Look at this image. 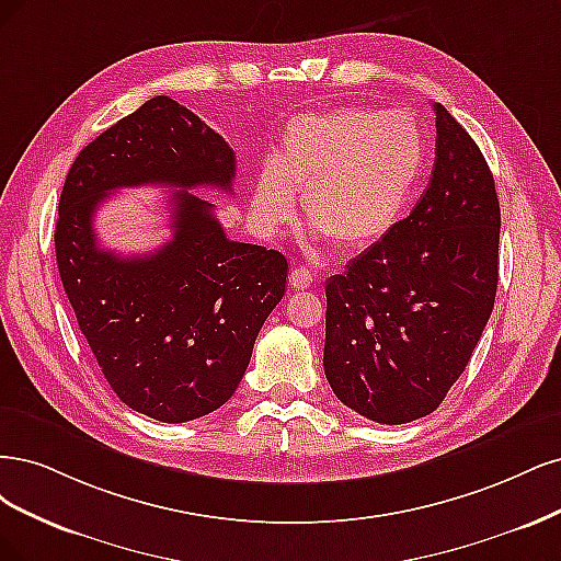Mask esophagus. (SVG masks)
<instances>
[{
  "instance_id": "34e87169",
  "label": "esophagus",
  "mask_w": 561,
  "mask_h": 561,
  "mask_svg": "<svg viewBox=\"0 0 561 561\" xmlns=\"http://www.w3.org/2000/svg\"><path fill=\"white\" fill-rule=\"evenodd\" d=\"M312 282H314V275L302 265H296L291 270V275H288V284H291L294 291H305V288L312 286Z\"/></svg>"
}]
</instances>
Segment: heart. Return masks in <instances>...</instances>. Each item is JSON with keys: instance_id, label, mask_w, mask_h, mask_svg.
I'll return each instance as SVG.
<instances>
[{"instance_id": "obj_1", "label": "heart", "mask_w": 561, "mask_h": 561, "mask_svg": "<svg viewBox=\"0 0 561 561\" xmlns=\"http://www.w3.org/2000/svg\"><path fill=\"white\" fill-rule=\"evenodd\" d=\"M424 168L426 137L403 112H307L286 121L256 172L251 209L265 232H275L294 211V191H302L312 232L360 249L401 221Z\"/></svg>"}]
</instances>
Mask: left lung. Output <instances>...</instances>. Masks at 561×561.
I'll return each instance as SVG.
<instances>
[{
	"label": "left lung",
	"instance_id": "1",
	"mask_svg": "<svg viewBox=\"0 0 561 561\" xmlns=\"http://www.w3.org/2000/svg\"><path fill=\"white\" fill-rule=\"evenodd\" d=\"M436 165L410 216L327 282L323 370L377 424L436 410L468 366L499 284L501 209L473 137L433 104Z\"/></svg>",
	"mask_w": 561,
	"mask_h": 561
}]
</instances>
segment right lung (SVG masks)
<instances>
[{"instance_id": "1", "label": "right lung", "mask_w": 561, "mask_h": 561, "mask_svg": "<svg viewBox=\"0 0 561 561\" xmlns=\"http://www.w3.org/2000/svg\"><path fill=\"white\" fill-rule=\"evenodd\" d=\"M234 153L179 102L158 95L71 162L56 224L65 294L118 399L182 424L238 389L267 314L286 291L284 254L232 242L191 188L230 193ZM160 183L173 194L170 243L144 257L96 247L92 219L112 190Z\"/></svg>"}]
</instances>
